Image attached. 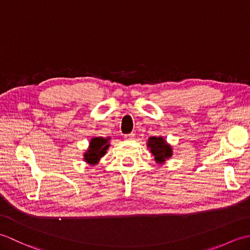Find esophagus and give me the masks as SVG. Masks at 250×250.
<instances>
[{"mask_svg":"<svg viewBox=\"0 0 250 250\" xmlns=\"http://www.w3.org/2000/svg\"><path fill=\"white\" fill-rule=\"evenodd\" d=\"M134 136H135V134H134V133L125 134V140H133V139H134Z\"/></svg>","mask_w":250,"mask_h":250,"instance_id":"34e87169","label":"esophagus"}]
</instances>
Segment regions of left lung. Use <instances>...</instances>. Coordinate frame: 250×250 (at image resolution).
Listing matches in <instances>:
<instances>
[{
  "label": "left lung",
  "instance_id": "obj_1",
  "mask_svg": "<svg viewBox=\"0 0 250 250\" xmlns=\"http://www.w3.org/2000/svg\"><path fill=\"white\" fill-rule=\"evenodd\" d=\"M148 149L155 157V161L157 164L166 163L167 159L173 155L172 146L167 144V142L162 136H151L147 142Z\"/></svg>",
  "mask_w": 250,
  "mask_h": 250
}]
</instances>
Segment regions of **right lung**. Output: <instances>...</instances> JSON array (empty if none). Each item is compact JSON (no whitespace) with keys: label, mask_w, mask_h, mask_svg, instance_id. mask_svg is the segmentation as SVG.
I'll return each mask as SVG.
<instances>
[{"label":"right lung","mask_w":250,"mask_h":250,"mask_svg":"<svg viewBox=\"0 0 250 250\" xmlns=\"http://www.w3.org/2000/svg\"><path fill=\"white\" fill-rule=\"evenodd\" d=\"M110 137H93L90 140L89 147L83 153V160L89 166H95L100 162V159L105 156L106 150L109 148Z\"/></svg>","instance_id":"add662e5"}]
</instances>
